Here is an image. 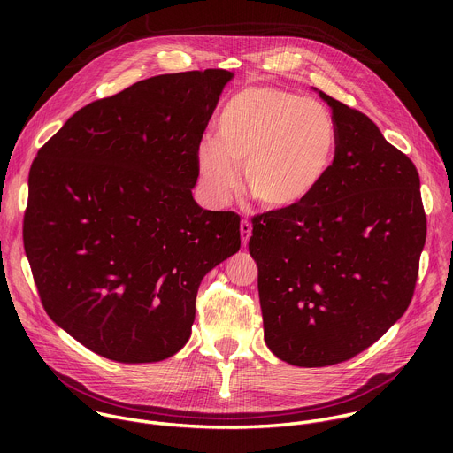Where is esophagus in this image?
<instances>
[{
	"label": "esophagus",
	"mask_w": 453,
	"mask_h": 453,
	"mask_svg": "<svg viewBox=\"0 0 453 453\" xmlns=\"http://www.w3.org/2000/svg\"><path fill=\"white\" fill-rule=\"evenodd\" d=\"M250 233H252V226L249 220H242L240 222V234H242V243L247 245L249 238H250Z\"/></svg>",
	"instance_id": "esophagus-1"
}]
</instances>
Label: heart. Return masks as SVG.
Wrapping results in <instances>:
<instances>
[{"instance_id":"1","label":"heart","mask_w":453,"mask_h":453,"mask_svg":"<svg viewBox=\"0 0 453 453\" xmlns=\"http://www.w3.org/2000/svg\"><path fill=\"white\" fill-rule=\"evenodd\" d=\"M337 154V125L326 105L273 88L238 91L215 121V142L197 149V170L208 197L222 203L238 184L267 208L306 201L330 173Z\"/></svg>"}]
</instances>
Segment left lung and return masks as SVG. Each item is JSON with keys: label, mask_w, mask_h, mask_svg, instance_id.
<instances>
[{"label": "left lung", "mask_w": 453, "mask_h": 453, "mask_svg": "<svg viewBox=\"0 0 453 453\" xmlns=\"http://www.w3.org/2000/svg\"><path fill=\"white\" fill-rule=\"evenodd\" d=\"M337 125L326 179L252 219L249 250L269 349L325 367L374 344L409 308L426 238L419 173L364 112L319 91Z\"/></svg>", "instance_id": "obj_1"}]
</instances>
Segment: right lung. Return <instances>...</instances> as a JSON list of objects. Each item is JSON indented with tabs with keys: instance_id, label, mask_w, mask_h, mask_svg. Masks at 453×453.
<instances>
[{
	"instance_id": "right-lung-1",
	"label": "right lung",
	"mask_w": 453,
	"mask_h": 453,
	"mask_svg": "<svg viewBox=\"0 0 453 453\" xmlns=\"http://www.w3.org/2000/svg\"><path fill=\"white\" fill-rule=\"evenodd\" d=\"M226 70L157 75L77 111L28 175L25 252L50 319L123 364L189 339L203 278L240 249V217L191 196Z\"/></svg>"
}]
</instances>
